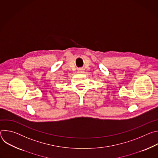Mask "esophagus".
<instances>
[{
	"label": "esophagus",
	"instance_id": "obj_1",
	"mask_svg": "<svg viewBox=\"0 0 158 158\" xmlns=\"http://www.w3.org/2000/svg\"><path fill=\"white\" fill-rule=\"evenodd\" d=\"M83 69H77V73H79V74H81V73H83Z\"/></svg>",
	"mask_w": 158,
	"mask_h": 158
}]
</instances>
